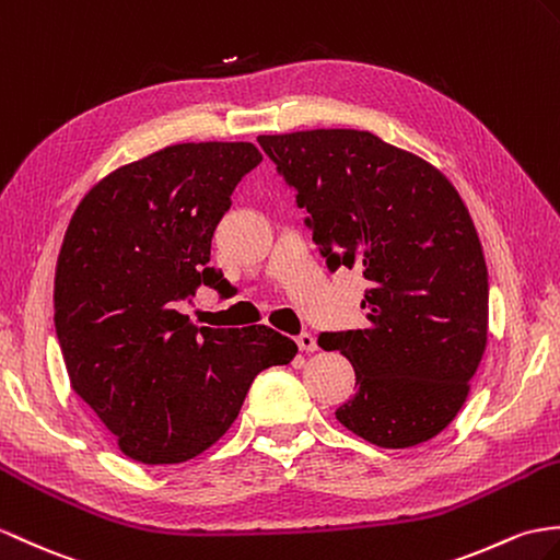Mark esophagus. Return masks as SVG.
I'll return each mask as SVG.
<instances>
[{"instance_id":"1","label":"esophagus","mask_w":560,"mask_h":560,"mask_svg":"<svg viewBox=\"0 0 560 560\" xmlns=\"http://www.w3.org/2000/svg\"><path fill=\"white\" fill-rule=\"evenodd\" d=\"M295 343H298V348L305 350V353H312V350H317V341H315V336L307 334V331L298 334V336H295Z\"/></svg>"}]
</instances>
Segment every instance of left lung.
Masks as SVG:
<instances>
[{
  "label": "left lung",
  "instance_id": "8db88e82",
  "mask_svg": "<svg viewBox=\"0 0 560 560\" xmlns=\"http://www.w3.org/2000/svg\"><path fill=\"white\" fill-rule=\"evenodd\" d=\"M295 190L329 271L360 267L370 327L322 331L358 392L336 410L350 432L408 448L453 422L487 348L485 253L458 190L415 154L370 131L319 128L259 136Z\"/></svg>",
  "mask_w": 560,
  "mask_h": 560
}]
</instances>
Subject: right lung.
<instances>
[{
  "label": "right lung",
  "mask_w": 560,
  "mask_h": 560,
  "mask_svg": "<svg viewBox=\"0 0 560 560\" xmlns=\"http://www.w3.org/2000/svg\"><path fill=\"white\" fill-rule=\"evenodd\" d=\"M250 142H184L116 168L71 217L57 259L55 329L73 392L128 458L184 463L238 418L255 376L298 346L269 327H195L200 285L224 291L212 236Z\"/></svg>",
  "instance_id": "1"
}]
</instances>
